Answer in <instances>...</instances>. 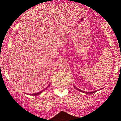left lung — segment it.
<instances>
[{"mask_svg": "<svg viewBox=\"0 0 121 121\" xmlns=\"http://www.w3.org/2000/svg\"><path fill=\"white\" fill-rule=\"evenodd\" d=\"M75 87V88H76V89H77V90H78V91H81V92H86V93H87V94H92V93H94V92H95V91H94V92H85V91H82V90H79V89H78V88H77L75 86H74Z\"/></svg>", "mask_w": 121, "mask_h": 121, "instance_id": "8db88e82", "label": "left lung"}]
</instances>
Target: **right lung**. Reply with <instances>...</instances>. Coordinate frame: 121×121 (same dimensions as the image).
<instances>
[{
    "label": "right lung",
    "instance_id": "1",
    "mask_svg": "<svg viewBox=\"0 0 121 121\" xmlns=\"http://www.w3.org/2000/svg\"><path fill=\"white\" fill-rule=\"evenodd\" d=\"M46 89H47V88H46V89H45L44 90H46ZM44 90H43V91H44ZM43 91H40V92H36V93H34V94H30V95H39V94H41V92H43Z\"/></svg>",
    "mask_w": 121,
    "mask_h": 121
}]
</instances>
